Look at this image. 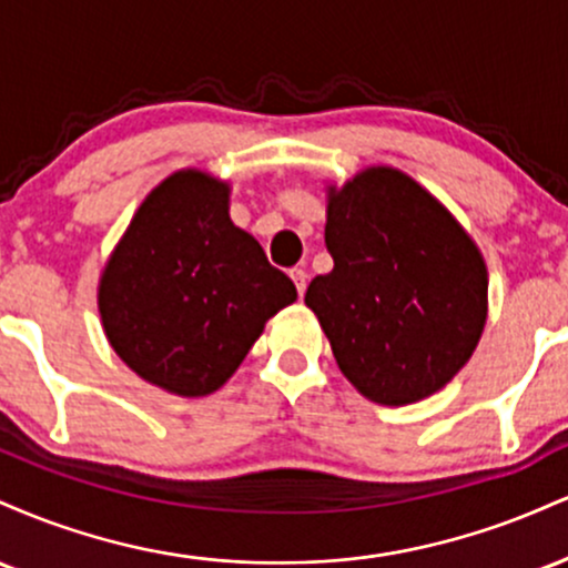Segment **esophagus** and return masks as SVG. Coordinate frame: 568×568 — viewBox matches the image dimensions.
<instances>
[{
    "mask_svg": "<svg viewBox=\"0 0 568 568\" xmlns=\"http://www.w3.org/2000/svg\"><path fill=\"white\" fill-rule=\"evenodd\" d=\"M291 280H293V285H296L298 296H304V291H306V280H310V275H306L304 270H291Z\"/></svg>",
    "mask_w": 568,
    "mask_h": 568,
    "instance_id": "34e87169",
    "label": "esophagus"
}]
</instances>
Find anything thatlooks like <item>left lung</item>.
I'll list each match as a JSON object with an SVG mask.
<instances>
[{
  "mask_svg": "<svg viewBox=\"0 0 568 568\" xmlns=\"http://www.w3.org/2000/svg\"><path fill=\"white\" fill-rule=\"evenodd\" d=\"M334 258L304 304L352 387L408 406L446 387L473 357L488 315L484 253L440 200L389 165L328 186Z\"/></svg>",
  "mask_w": 568,
  "mask_h": 568,
  "instance_id": "obj_1",
  "label": "left lung"
}]
</instances>
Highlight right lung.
Segmentation results:
<instances>
[{
	"label": "right lung",
	"mask_w": 568,
	"mask_h": 568,
	"mask_svg": "<svg viewBox=\"0 0 568 568\" xmlns=\"http://www.w3.org/2000/svg\"><path fill=\"white\" fill-rule=\"evenodd\" d=\"M232 189L184 168L146 194L98 280L112 349L143 382L181 397L224 387L296 285L232 224Z\"/></svg>",
	"instance_id": "add662e5"
}]
</instances>
